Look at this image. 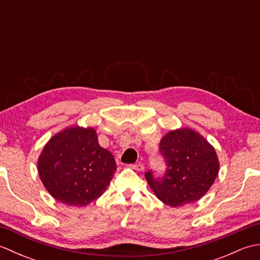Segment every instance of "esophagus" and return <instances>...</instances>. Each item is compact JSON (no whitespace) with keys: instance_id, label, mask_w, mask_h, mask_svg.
Masks as SVG:
<instances>
[{"instance_id":"obj_1","label":"esophagus","mask_w":260,"mask_h":260,"mask_svg":"<svg viewBox=\"0 0 260 260\" xmlns=\"http://www.w3.org/2000/svg\"><path fill=\"white\" fill-rule=\"evenodd\" d=\"M131 168L136 170V171H143L144 170V165H143L142 163H136V164H132Z\"/></svg>"}]
</instances>
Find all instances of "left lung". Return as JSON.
I'll return each instance as SVG.
<instances>
[{
	"label": "left lung",
	"mask_w": 260,
	"mask_h": 260,
	"mask_svg": "<svg viewBox=\"0 0 260 260\" xmlns=\"http://www.w3.org/2000/svg\"><path fill=\"white\" fill-rule=\"evenodd\" d=\"M165 162L163 175L153 170L145 179L157 199L170 207H180L201 199L217 178L219 161L214 148L192 129L170 132L159 143Z\"/></svg>",
	"instance_id": "1"
}]
</instances>
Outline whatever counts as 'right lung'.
<instances>
[{
  "label": "right lung",
  "instance_id": "obj_1",
  "mask_svg": "<svg viewBox=\"0 0 260 260\" xmlns=\"http://www.w3.org/2000/svg\"><path fill=\"white\" fill-rule=\"evenodd\" d=\"M38 169L43 185L56 200L84 207L103 194L117 167L112 153L99 146L95 129L77 126L47 143Z\"/></svg>",
  "mask_w": 260,
  "mask_h": 260
}]
</instances>
